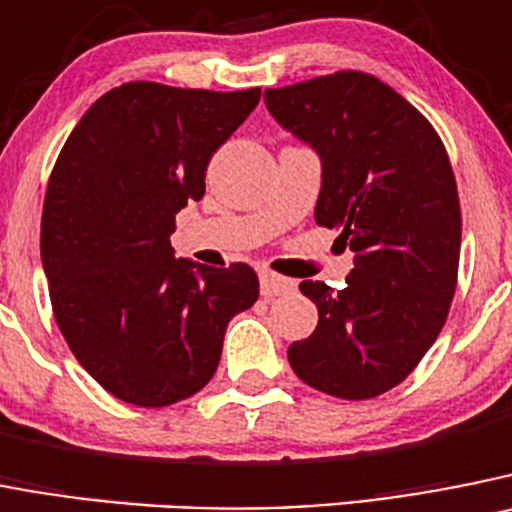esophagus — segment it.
Wrapping results in <instances>:
<instances>
[{
    "instance_id": "obj_1",
    "label": "esophagus",
    "mask_w": 512,
    "mask_h": 512,
    "mask_svg": "<svg viewBox=\"0 0 512 512\" xmlns=\"http://www.w3.org/2000/svg\"><path fill=\"white\" fill-rule=\"evenodd\" d=\"M294 287L297 284L292 279H287V276H279L274 271H261V297H281V294L294 292Z\"/></svg>"
}]
</instances>
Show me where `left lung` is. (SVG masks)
Returning a JSON list of instances; mask_svg holds the SVG:
<instances>
[{
    "mask_svg": "<svg viewBox=\"0 0 512 512\" xmlns=\"http://www.w3.org/2000/svg\"><path fill=\"white\" fill-rule=\"evenodd\" d=\"M266 109L322 157L314 220L355 253L342 289L302 281L317 330L289 345L307 386L345 401L391 391L421 363L452 307L462 210L452 162L419 109L360 70L266 88Z\"/></svg>",
    "mask_w": 512,
    "mask_h": 512,
    "instance_id": "8db88e82",
    "label": "left lung"
}]
</instances>
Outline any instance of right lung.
Masks as SVG:
<instances>
[{
  "label": "right lung",
  "instance_id": "add662e5",
  "mask_svg": "<svg viewBox=\"0 0 512 512\" xmlns=\"http://www.w3.org/2000/svg\"><path fill=\"white\" fill-rule=\"evenodd\" d=\"M259 98L131 81L60 149L40 225L50 304L75 360L121 401L162 409L208 386L225 327L259 299L248 264L180 261L170 243L175 215L205 195L210 157Z\"/></svg>",
  "mask_w": 512,
  "mask_h": 512
}]
</instances>
